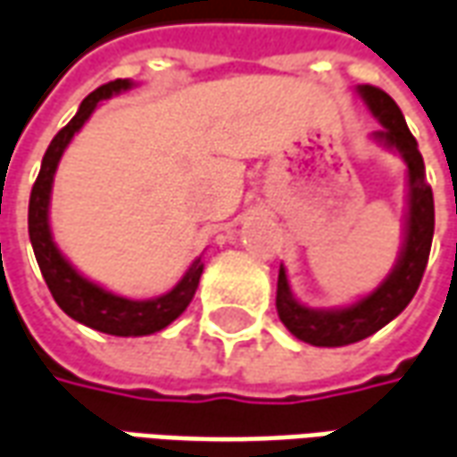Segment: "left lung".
Instances as JSON below:
<instances>
[{
    "instance_id": "1",
    "label": "left lung",
    "mask_w": 457,
    "mask_h": 457,
    "mask_svg": "<svg viewBox=\"0 0 457 457\" xmlns=\"http://www.w3.org/2000/svg\"><path fill=\"white\" fill-rule=\"evenodd\" d=\"M358 95L368 104L372 117L385 127L380 132H375L372 139L400 152V157L408 164L405 240H403L398 262L390 270V275L370 295L345 307L318 310V307L297 303L287 282V272L280 268L278 300H275L278 315L282 325L297 340L315 347H343L358 343L378 333L390 320L398 318L412 300V295L418 293V285L423 280L430 245H433V229H436V204H433V189L425 179L423 154L418 150V142L411 135L395 99L372 85H360Z\"/></svg>"
}]
</instances>
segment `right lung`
I'll return each instance as SVG.
<instances>
[{"label":"right lung","mask_w":457,"mask_h":457,"mask_svg":"<svg viewBox=\"0 0 457 457\" xmlns=\"http://www.w3.org/2000/svg\"><path fill=\"white\" fill-rule=\"evenodd\" d=\"M132 87L135 82H129V79H114V82L97 87L92 95H87L70 124L62 127L54 139L49 142L45 157H42V170H39L32 195H29V240H32L34 257L39 262L42 278H45L54 303L77 322H82L92 330H99V333L117 335V337H139V335L164 330L172 320H177L187 310L204 268L203 257H197L170 293L152 297V300H129V297L99 287L97 282L87 280L54 245L52 228H49V197H52V182H54L59 160L74 135L85 127L92 112L97 110L99 102L114 97L120 92H127Z\"/></svg>","instance_id":"right-lung-1"}]
</instances>
